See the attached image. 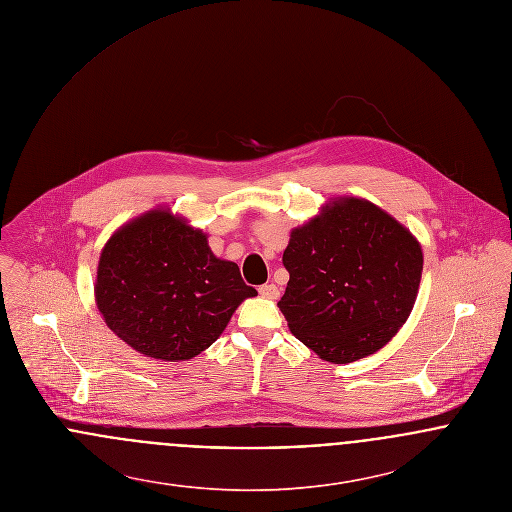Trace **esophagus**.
<instances>
[{"label": "esophagus", "instance_id": "1", "mask_svg": "<svg viewBox=\"0 0 512 512\" xmlns=\"http://www.w3.org/2000/svg\"><path fill=\"white\" fill-rule=\"evenodd\" d=\"M258 292L266 299H278L280 297V290L274 284H264V286L258 288Z\"/></svg>", "mask_w": 512, "mask_h": 512}]
</instances>
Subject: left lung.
Here are the masks:
<instances>
[{
  "label": "left lung",
  "instance_id": "1",
  "mask_svg": "<svg viewBox=\"0 0 512 512\" xmlns=\"http://www.w3.org/2000/svg\"><path fill=\"white\" fill-rule=\"evenodd\" d=\"M278 301L293 335L347 365L380 351L410 317L424 270L418 238L361 197H333L290 232Z\"/></svg>",
  "mask_w": 512,
  "mask_h": 512
}]
</instances>
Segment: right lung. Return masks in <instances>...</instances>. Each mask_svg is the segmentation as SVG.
<instances>
[{
	"label": "right lung",
	"instance_id": "add662e5",
	"mask_svg": "<svg viewBox=\"0 0 512 512\" xmlns=\"http://www.w3.org/2000/svg\"><path fill=\"white\" fill-rule=\"evenodd\" d=\"M209 236L167 207L122 224L100 252L94 299L106 325L140 355L189 361L209 349L236 307L258 292Z\"/></svg>",
	"mask_w": 512,
	"mask_h": 512
}]
</instances>
